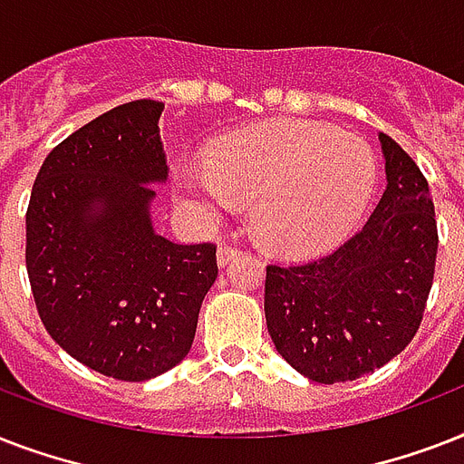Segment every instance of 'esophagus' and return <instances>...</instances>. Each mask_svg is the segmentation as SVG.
<instances>
[{"instance_id": "esophagus-1", "label": "esophagus", "mask_w": 464, "mask_h": 464, "mask_svg": "<svg viewBox=\"0 0 464 464\" xmlns=\"http://www.w3.org/2000/svg\"><path fill=\"white\" fill-rule=\"evenodd\" d=\"M243 253L238 246H231V243H221L217 250V262L224 267V265H228V262L233 260V257H238V255Z\"/></svg>"}]
</instances>
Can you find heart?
<instances>
[{"label": "heart", "instance_id": "b5f03b06", "mask_svg": "<svg viewBox=\"0 0 464 464\" xmlns=\"http://www.w3.org/2000/svg\"><path fill=\"white\" fill-rule=\"evenodd\" d=\"M375 182L366 141L301 120L238 130L211 144L204 163L175 170L182 202L204 217L253 197L255 233L291 255L337 243L366 211Z\"/></svg>", "mask_w": 464, "mask_h": 464}]
</instances>
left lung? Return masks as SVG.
<instances>
[{
	"mask_svg": "<svg viewBox=\"0 0 464 464\" xmlns=\"http://www.w3.org/2000/svg\"><path fill=\"white\" fill-rule=\"evenodd\" d=\"M388 188L359 233L310 262L267 265L265 317L276 352L315 382H346L395 359L417 334L436 272L429 182L381 134Z\"/></svg>",
	"mask_w": 464,
	"mask_h": 464,
	"instance_id": "8db88e82",
	"label": "left lung"
}]
</instances>
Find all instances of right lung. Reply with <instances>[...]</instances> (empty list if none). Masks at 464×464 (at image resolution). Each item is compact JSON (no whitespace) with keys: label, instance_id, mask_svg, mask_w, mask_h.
I'll return each instance as SVG.
<instances>
[{"label":"right lung","instance_id":"1","mask_svg":"<svg viewBox=\"0 0 464 464\" xmlns=\"http://www.w3.org/2000/svg\"><path fill=\"white\" fill-rule=\"evenodd\" d=\"M163 103L98 115L47 154L25 211V269L38 315L83 366L140 382L188 356L217 279V246H180L149 218L168 178Z\"/></svg>","mask_w":464,"mask_h":464}]
</instances>
